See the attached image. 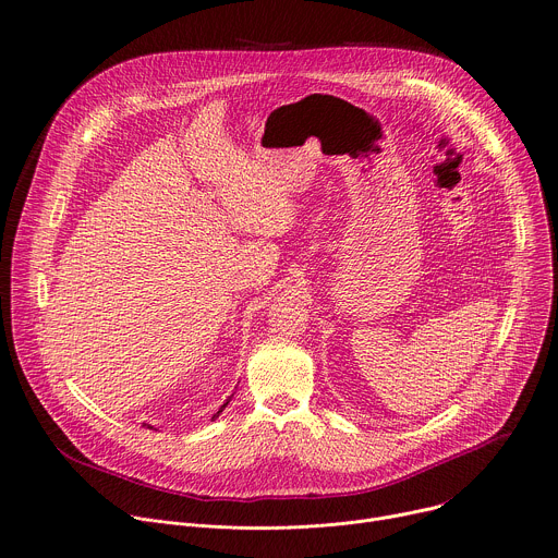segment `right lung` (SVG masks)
Listing matches in <instances>:
<instances>
[{"label": "right lung", "mask_w": 558, "mask_h": 558, "mask_svg": "<svg viewBox=\"0 0 558 558\" xmlns=\"http://www.w3.org/2000/svg\"><path fill=\"white\" fill-rule=\"evenodd\" d=\"M227 404H229V400H227V402H225V404H222V408H220V412H222V410H225V408H227ZM220 412H218V414H214V418H216V416H220Z\"/></svg>", "instance_id": "1"}]
</instances>
